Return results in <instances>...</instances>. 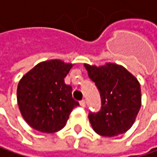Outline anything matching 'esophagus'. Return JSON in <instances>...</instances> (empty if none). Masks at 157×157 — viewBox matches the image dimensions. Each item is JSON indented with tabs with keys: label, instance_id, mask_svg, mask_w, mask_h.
I'll return each mask as SVG.
<instances>
[{
	"label": "esophagus",
	"instance_id": "esophagus-1",
	"mask_svg": "<svg viewBox=\"0 0 157 157\" xmlns=\"http://www.w3.org/2000/svg\"><path fill=\"white\" fill-rule=\"evenodd\" d=\"M80 105H81L82 107H85V106H86V101H85V100H82V101H80Z\"/></svg>",
	"mask_w": 157,
	"mask_h": 157
}]
</instances>
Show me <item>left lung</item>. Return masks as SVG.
<instances>
[{
	"label": "left lung",
	"mask_w": 157,
	"mask_h": 157,
	"mask_svg": "<svg viewBox=\"0 0 157 157\" xmlns=\"http://www.w3.org/2000/svg\"><path fill=\"white\" fill-rule=\"evenodd\" d=\"M98 87L101 109L90 113L93 130L102 136H116L128 131L141 106L140 84L123 66L107 62L102 66L84 64Z\"/></svg>",
	"instance_id": "1"
}]
</instances>
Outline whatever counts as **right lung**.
Returning a JSON list of instances; mask_svg holds the SVG:
<instances>
[{"mask_svg": "<svg viewBox=\"0 0 157 157\" xmlns=\"http://www.w3.org/2000/svg\"><path fill=\"white\" fill-rule=\"evenodd\" d=\"M74 64L60 59L42 61L25 73L17 88L21 114L32 128L42 133H56L67 123L79 102L72 99L67 76Z\"/></svg>", "mask_w": 157, "mask_h": 157, "instance_id": "1", "label": "right lung"}]
</instances>
